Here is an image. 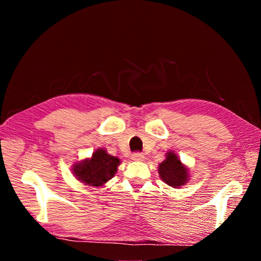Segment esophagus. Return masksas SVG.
<instances>
[{"label": "esophagus", "instance_id": "34e87169", "mask_svg": "<svg viewBox=\"0 0 261 261\" xmlns=\"http://www.w3.org/2000/svg\"><path fill=\"white\" fill-rule=\"evenodd\" d=\"M144 159H145V158H144L143 154L139 153V152L132 154V160H134V161H143Z\"/></svg>", "mask_w": 261, "mask_h": 261}]
</instances>
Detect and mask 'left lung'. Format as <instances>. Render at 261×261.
Instances as JSON below:
<instances>
[{
	"mask_svg": "<svg viewBox=\"0 0 261 261\" xmlns=\"http://www.w3.org/2000/svg\"><path fill=\"white\" fill-rule=\"evenodd\" d=\"M159 175L166 184L171 188H179L188 182V168L183 166L173 151L168 152L166 160L159 165Z\"/></svg>",
	"mask_w": 261,
	"mask_h": 261,
	"instance_id": "1",
	"label": "left lung"
}]
</instances>
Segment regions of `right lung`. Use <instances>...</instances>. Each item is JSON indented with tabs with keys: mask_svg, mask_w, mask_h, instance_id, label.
Returning <instances> with one entry per match:
<instances>
[{
	"mask_svg": "<svg viewBox=\"0 0 261 261\" xmlns=\"http://www.w3.org/2000/svg\"><path fill=\"white\" fill-rule=\"evenodd\" d=\"M120 163V159L110 155L103 148H99L92 154L91 159L76 163L72 171L77 179L85 185L101 187L116 174Z\"/></svg>",
	"mask_w": 261,
	"mask_h": 261,
	"instance_id": "1",
	"label": "right lung"
}]
</instances>
